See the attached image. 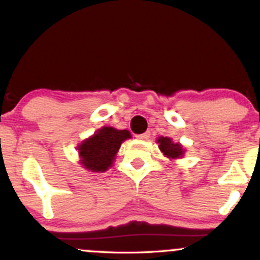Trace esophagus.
Masks as SVG:
<instances>
[{
    "instance_id": "esophagus-1",
    "label": "esophagus",
    "mask_w": 260,
    "mask_h": 260,
    "mask_svg": "<svg viewBox=\"0 0 260 260\" xmlns=\"http://www.w3.org/2000/svg\"><path fill=\"white\" fill-rule=\"evenodd\" d=\"M137 138H138V140L147 141L149 138V132H145V133H142V135H138Z\"/></svg>"
}]
</instances>
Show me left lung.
I'll list each match as a JSON object with an SVG mask.
<instances>
[{
	"mask_svg": "<svg viewBox=\"0 0 260 260\" xmlns=\"http://www.w3.org/2000/svg\"><path fill=\"white\" fill-rule=\"evenodd\" d=\"M157 143H158V148L165 157L170 159H179L182 158L185 154V148H183L181 143H175L172 138L170 137H161L157 138Z\"/></svg>",
	"mask_w": 260,
	"mask_h": 260,
	"instance_id": "left-lung-1",
	"label": "left lung"
}]
</instances>
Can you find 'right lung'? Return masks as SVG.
I'll return each instance as SVG.
<instances>
[{"instance_id":"add662e5","label":"right lung","mask_w":260,"mask_h":260,"mask_svg":"<svg viewBox=\"0 0 260 260\" xmlns=\"http://www.w3.org/2000/svg\"><path fill=\"white\" fill-rule=\"evenodd\" d=\"M132 138L129 131L117 129L113 127H102L93 136L78 145L79 164L91 172H106L119 151L120 145Z\"/></svg>"}]
</instances>
